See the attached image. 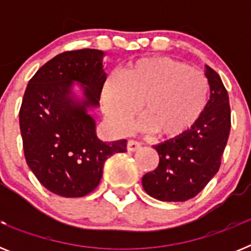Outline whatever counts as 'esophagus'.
Segmentation results:
<instances>
[{"instance_id":"obj_1","label":"esophagus","mask_w":251,"mask_h":251,"mask_svg":"<svg viewBox=\"0 0 251 251\" xmlns=\"http://www.w3.org/2000/svg\"><path fill=\"white\" fill-rule=\"evenodd\" d=\"M141 147H142V145L139 143V142L132 141V139H130V141H128V143H127L128 152H136V151L141 150Z\"/></svg>"}]
</instances>
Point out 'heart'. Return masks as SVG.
<instances>
[{"label":"heart","instance_id":"obj_1","mask_svg":"<svg viewBox=\"0 0 251 251\" xmlns=\"http://www.w3.org/2000/svg\"><path fill=\"white\" fill-rule=\"evenodd\" d=\"M210 98L207 77L171 57L137 60L109 77L101 89L104 112L119 132H126L141 106L145 132L178 139L200 121Z\"/></svg>","mask_w":251,"mask_h":251}]
</instances>
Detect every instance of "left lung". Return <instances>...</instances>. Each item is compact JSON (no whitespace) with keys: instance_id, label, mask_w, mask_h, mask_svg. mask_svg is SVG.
Wrapping results in <instances>:
<instances>
[{"instance_id":"1","label":"left lung","mask_w":251,"mask_h":251,"mask_svg":"<svg viewBox=\"0 0 251 251\" xmlns=\"http://www.w3.org/2000/svg\"><path fill=\"white\" fill-rule=\"evenodd\" d=\"M210 99L200 121L178 139L154 146L158 167L142 177L145 191L153 199L182 202L196 196L217 174L229 138V95L221 77L205 65Z\"/></svg>"}]
</instances>
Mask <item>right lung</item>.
Masks as SVG:
<instances>
[{"instance_id": "1", "label": "right lung", "mask_w": 251, "mask_h": 251, "mask_svg": "<svg viewBox=\"0 0 251 251\" xmlns=\"http://www.w3.org/2000/svg\"><path fill=\"white\" fill-rule=\"evenodd\" d=\"M104 51H66L49 60L28 81L20 109L24 152L40 183L63 197L97 188L104 162L127 152V141L104 142L88 110L99 106L106 80ZM77 82L82 97L74 92Z\"/></svg>"}]
</instances>
